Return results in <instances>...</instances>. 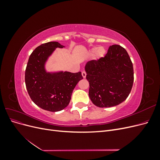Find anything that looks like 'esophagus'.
<instances>
[{
  "label": "esophagus",
  "instance_id": "esophagus-1",
  "mask_svg": "<svg viewBox=\"0 0 160 160\" xmlns=\"http://www.w3.org/2000/svg\"><path fill=\"white\" fill-rule=\"evenodd\" d=\"M81 74H82V76H83V78H85L86 77V75H87V74H86V72L85 71H82V72H81Z\"/></svg>",
  "mask_w": 160,
  "mask_h": 160
}]
</instances>
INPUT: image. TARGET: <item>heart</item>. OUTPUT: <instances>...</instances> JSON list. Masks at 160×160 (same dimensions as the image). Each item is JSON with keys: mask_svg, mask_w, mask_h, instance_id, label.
Masks as SVG:
<instances>
[{"mask_svg": "<svg viewBox=\"0 0 160 160\" xmlns=\"http://www.w3.org/2000/svg\"><path fill=\"white\" fill-rule=\"evenodd\" d=\"M90 53L91 55L95 54V57L96 59H100V58L103 57L105 55V49L102 47H99L98 48L95 47L91 49Z\"/></svg>", "mask_w": 160, "mask_h": 160, "instance_id": "b5f03b06", "label": "heart"}]
</instances>
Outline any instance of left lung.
<instances>
[{"mask_svg":"<svg viewBox=\"0 0 160 160\" xmlns=\"http://www.w3.org/2000/svg\"><path fill=\"white\" fill-rule=\"evenodd\" d=\"M85 70L89 83V98L98 107L118 105L129 95L133 83V68L122 47L110 46L104 57L87 62Z\"/></svg>","mask_w":160,"mask_h":160,"instance_id":"left-lung-1","label":"left lung"}]
</instances>
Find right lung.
Instances as JSON below:
<instances>
[{
	"mask_svg": "<svg viewBox=\"0 0 160 160\" xmlns=\"http://www.w3.org/2000/svg\"><path fill=\"white\" fill-rule=\"evenodd\" d=\"M65 47L58 42H48L37 47L28 59L25 70L26 88L31 99L38 107L56 112L69 105L81 72H49L45 65L57 48Z\"/></svg>",
	"mask_w": 160,
	"mask_h": 160,
	"instance_id": "right-lung-1",
	"label": "right lung"
}]
</instances>
